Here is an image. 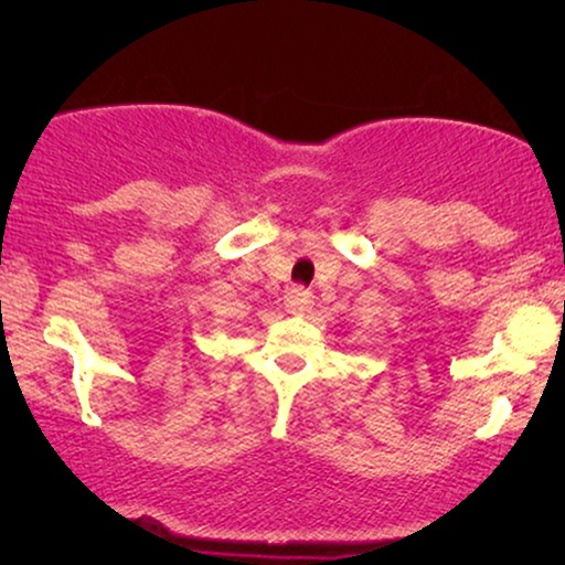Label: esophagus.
<instances>
[{
  "mask_svg": "<svg viewBox=\"0 0 565 565\" xmlns=\"http://www.w3.org/2000/svg\"><path fill=\"white\" fill-rule=\"evenodd\" d=\"M311 303H313V292L303 288V285H292V288H288V292H285V308H288L290 313L306 311Z\"/></svg>",
  "mask_w": 565,
  "mask_h": 565,
  "instance_id": "obj_1",
  "label": "esophagus"
}]
</instances>
